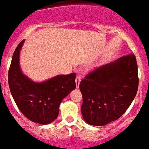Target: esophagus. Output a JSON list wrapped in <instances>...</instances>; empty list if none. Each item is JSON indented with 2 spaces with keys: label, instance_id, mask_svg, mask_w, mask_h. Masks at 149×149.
<instances>
[{
  "label": "esophagus",
  "instance_id": "1",
  "mask_svg": "<svg viewBox=\"0 0 149 149\" xmlns=\"http://www.w3.org/2000/svg\"><path fill=\"white\" fill-rule=\"evenodd\" d=\"M80 81H81V77H80V76H77L76 79V85L77 88H79V87Z\"/></svg>",
  "mask_w": 149,
  "mask_h": 149
}]
</instances>
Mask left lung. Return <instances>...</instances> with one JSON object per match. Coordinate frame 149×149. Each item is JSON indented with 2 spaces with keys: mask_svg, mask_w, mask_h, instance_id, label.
<instances>
[{
  "mask_svg": "<svg viewBox=\"0 0 149 149\" xmlns=\"http://www.w3.org/2000/svg\"><path fill=\"white\" fill-rule=\"evenodd\" d=\"M138 84L137 63L132 53L90 72L79 84L84 121L100 126L117 120L134 99Z\"/></svg>",
  "mask_w": 149,
  "mask_h": 149,
  "instance_id": "left-lung-1",
  "label": "left lung"
}]
</instances>
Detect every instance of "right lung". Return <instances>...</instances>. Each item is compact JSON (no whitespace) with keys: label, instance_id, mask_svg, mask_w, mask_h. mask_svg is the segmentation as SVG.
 <instances>
[{"label":"right lung","instance_id":"right-lung-1","mask_svg":"<svg viewBox=\"0 0 149 149\" xmlns=\"http://www.w3.org/2000/svg\"><path fill=\"white\" fill-rule=\"evenodd\" d=\"M24 40L16 47L8 73L10 92L21 113L36 123L47 125L56 120L61 101L76 88L75 73L58 75L43 82H34L21 72L20 50Z\"/></svg>","mask_w":149,"mask_h":149}]
</instances>
